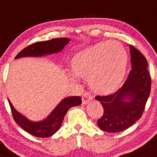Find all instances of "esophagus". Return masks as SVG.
<instances>
[{
	"label": "esophagus",
	"mask_w": 157,
	"mask_h": 157,
	"mask_svg": "<svg viewBox=\"0 0 157 157\" xmlns=\"http://www.w3.org/2000/svg\"><path fill=\"white\" fill-rule=\"evenodd\" d=\"M92 99V95H91V94H89V92H86V93H84V95H82V104L83 105H86V104L89 103Z\"/></svg>",
	"instance_id": "esophagus-1"
}]
</instances>
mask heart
<instances>
[{
  "mask_svg": "<svg viewBox=\"0 0 157 157\" xmlns=\"http://www.w3.org/2000/svg\"><path fill=\"white\" fill-rule=\"evenodd\" d=\"M128 55L124 47L117 41H102L80 51L71 60L73 73L68 77L78 81L76 75L87 78L91 89L107 95L117 90L124 80Z\"/></svg>",
  "mask_w": 157,
  "mask_h": 157,
  "instance_id": "heart-1",
  "label": "heart"
}]
</instances>
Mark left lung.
Masks as SVG:
<instances>
[{"label":"left lung","mask_w":157,"mask_h":157,"mask_svg":"<svg viewBox=\"0 0 157 157\" xmlns=\"http://www.w3.org/2000/svg\"><path fill=\"white\" fill-rule=\"evenodd\" d=\"M129 49L132 70L123 86L114 94L95 97L104 109L97 124L105 132H121L134 124L143 115L150 96L151 78L147 59L132 45Z\"/></svg>","instance_id":"left-lung-1"}]
</instances>
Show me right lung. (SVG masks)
I'll return each instance as SVG.
<instances>
[{"instance_id": "1", "label": "right lung", "mask_w": 157, "mask_h": 157, "mask_svg": "<svg viewBox=\"0 0 157 157\" xmlns=\"http://www.w3.org/2000/svg\"><path fill=\"white\" fill-rule=\"evenodd\" d=\"M70 41L71 39L68 38H60L35 43L21 51L15 57V59L25 57H42L44 55L59 53L63 50ZM8 102L14 121L24 130L35 136L47 138L52 136L59 130L65 114L70 108L81 105L82 98L80 96L64 98L45 119L38 122L28 119L14 109L9 99Z\"/></svg>"}]
</instances>
